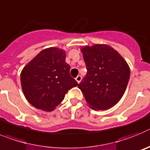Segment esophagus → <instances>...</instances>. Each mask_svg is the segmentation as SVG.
Masks as SVG:
<instances>
[{"label": "esophagus", "mask_w": 150, "mask_h": 150, "mask_svg": "<svg viewBox=\"0 0 150 150\" xmlns=\"http://www.w3.org/2000/svg\"><path fill=\"white\" fill-rule=\"evenodd\" d=\"M81 79H82V78H81V75H78V76L75 78V80H76L77 82L79 84V83L81 82Z\"/></svg>", "instance_id": "esophagus-1"}]
</instances>
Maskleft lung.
<instances>
[{
  "label": "left lung",
  "mask_w": 150,
  "mask_h": 150,
  "mask_svg": "<svg viewBox=\"0 0 150 150\" xmlns=\"http://www.w3.org/2000/svg\"><path fill=\"white\" fill-rule=\"evenodd\" d=\"M87 74L79 84L89 106L106 110L123 96L130 79V68L123 57L106 44H95L81 49Z\"/></svg>",
  "instance_id": "8db88e82"
}]
</instances>
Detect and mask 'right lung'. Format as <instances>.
<instances>
[{
    "mask_svg": "<svg viewBox=\"0 0 150 150\" xmlns=\"http://www.w3.org/2000/svg\"><path fill=\"white\" fill-rule=\"evenodd\" d=\"M65 50L57 47L44 49L30 61L21 72L23 93L37 109L50 112L78 82L70 75Z\"/></svg>",
    "mask_w": 150,
    "mask_h": 150,
    "instance_id": "right-lung-1",
    "label": "right lung"
}]
</instances>
